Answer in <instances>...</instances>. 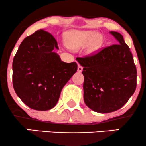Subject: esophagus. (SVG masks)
<instances>
[{"instance_id": "obj_1", "label": "esophagus", "mask_w": 146, "mask_h": 146, "mask_svg": "<svg viewBox=\"0 0 146 146\" xmlns=\"http://www.w3.org/2000/svg\"><path fill=\"white\" fill-rule=\"evenodd\" d=\"M82 69H83V68H82V66H81L80 65H79V64H78V72H82Z\"/></svg>"}]
</instances>
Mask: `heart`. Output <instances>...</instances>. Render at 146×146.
Segmentation results:
<instances>
[{
	"label": "heart",
	"instance_id": "1",
	"mask_svg": "<svg viewBox=\"0 0 146 146\" xmlns=\"http://www.w3.org/2000/svg\"><path fill=\"white\" fill-rule=\"evenodd\" d=\"M67 45L73 49H79L87 45L88 52H94L102 45V36L92 31L74 30L66 36Z\"/></svg>",
	"mask_w": 146,
	"mask_h": 146
}]
</instances>
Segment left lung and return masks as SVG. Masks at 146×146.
Wrapping results in <instances>:
<instances>
[{"mask_svg":"<svg viewBox=\"0 0 146 146\" xmlns=\"http://www.w3.org/2000/svg\"><path fill=\"white\" fill-rule=\"evenodd\" d=\"M117 44L78 58L83 67L84 101L94 111L108 113L122 108L134 93L136 68L123 36L110 31Z\"/></svg>","mask_w":146,"mask_h":146,"instance_id":"left-lung-1","label":"left lung"}]
</instances>
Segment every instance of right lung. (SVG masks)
I'll list each match as a JSON object with an SVG mask.
<instances>
[{"instance_id": "obj_1", "label": "right lung", "mask_w": 146, "mask_h": 146, "mask_svg": "<svg viewBox=\"0 0 146 146\" xmlns=\"http://www.w3.org/2000/svg\"><path fill=\"white\" fill-rule=\"evenodd\" d=\"M55 50H59L55 38L41 29L22 41L13 59L14 90L33 110L54 108L64 86L77 71L76 62H64Z\"/></svg>"}]
</instances>
